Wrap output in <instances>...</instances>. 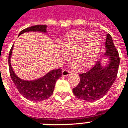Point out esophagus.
Masks as SVG:
<instances>
[{
  "label": "esophagus",
  "mask_w": 128,
  "mask_h": 128,
  "mask_svg": "<svg viewBox=\"0 0 128 128\" xmlns=\"http://www.w3.org/2000/svg\"><path fill=\"white\" fill-rule=\"evenodd\" d=\"M70 73V72L69 70H62V74L63 76H68Z\"/></svg>",
  "instance_id": "esophagus-1"
}]
</instances>
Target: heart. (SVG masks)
Returning a JSON list of instances; mask_svg holds the SVG:
<instances>
[{"mask_svg":"<svg viewBox=\"0 0 128 128\" xmlns=\"http://www.w3.org/2000/svg\"><path fill=\"white\" fill-rule=\"evenodd\" d=\"M102 46V39L97 33L91 34L82 30L69 32L62 43V48L84 69L90 68L96 62ZM65 52L61 54L64 60L68 58ZM75 64L74 67H77Z\"/></svg>","mask_w":128,"mask_h":128,"instance_id":"b5f03b06","label":"heart"}]
</instances>
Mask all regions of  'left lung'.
I'll return each instance as SVG.
<instances>
[{
  "label": "left lung",
  "instance_id": "left-lung-1",
  "mask_svg": "<svg viewBox=\"0 0 128 128\" xmlns=\"http://www.w3.org/2000/svg\"><path fill=\"white\" fill-rule=\"evenodd\" d=\"M104 57L109 59L108 64L102 66L101 59L85 73L79 74L80 82L72 89L78 99L88 102L95 101L107 93L117 78L120 65V56L112 36L107 34Z\"/></svg>",
  "mask_w": 128,
  "mask_h": 128
}]
</instances>
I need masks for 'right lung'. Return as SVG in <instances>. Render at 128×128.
<instances>
[{"instance_id":"obj_1","label":"right lung","mask_w":128,"mask_h":128,"mask_svg":"<svg viewBox=\"0 0 128 128\" xmlns=\"http://www.w3.org/2000/svg\"><path fill=\"white\" fill-rule=\"evenodd\" d=\"M46 28L47 25H34L22 30L18 34V36L23 33L28 32L46 33ZM12 49L13 46L10 50L8 56L10 76L18 92L25 98L32 101H42L48 99L53 94L57 80L62 76V69L59 68L51 70L43 77L34 80H25L21 79L15 74L10 64V57L12 55Z\"/></svg>"}]
</instances>
